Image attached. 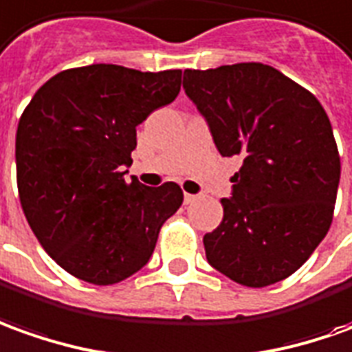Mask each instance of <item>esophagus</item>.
Instances as JSON below:
<instances>
[{"label": "esophagus", "mask_w": 352, "mask_h": 352, "mask_svg": "<svg viewBox=\"0 0 352 352\" xmlns=\"http://www.w3.org/2000/svg\"><path fill=\"white\" fill-rule=\"evenodd\" d=\"M197 201V195H193V193H184V203L186 205H191V203H195Z\"/></svg>", "instance_id": "34e87169"}]
</instances>
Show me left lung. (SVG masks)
<instances>
[{"label": "left lung", "instance_id": "obj_1", "mask_svg": "<svg viewBox=\"0 0 352 352\" xmlns=\"http://www.w3.org/2000/svg\"><path fill=\"white\" fill-rule=\"evenodd\" d=\"M186 96L222 157H239L224 218L205 234L207 261L247 287L282 282L326 237L341 162L310 91L263 63L184 70Z\"/></svg>", "mask_w": 352, "mask_h": 352}]
</instances>
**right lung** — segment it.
Instances as JSON below:
<instances>
[{
	"mask_svg": "<svg viewBox=\"0 0 352 352\" xmlns=\"http://www.w3.org/2000/svg\"><path fill=\"white\" fill-rule=\"evenodd\" d=\"M182 70L118 65L63 70L36 91L16 128V186L24 217L51 258L96 285L142 270L159 230L184 201L180 186L124 176L135 126L180 94Z\"/></svg>",
	"mask_w": 352,
	"mask_h": 352,
	"instance_id": "1",
	"label": "right lung"
}]
</instances>
